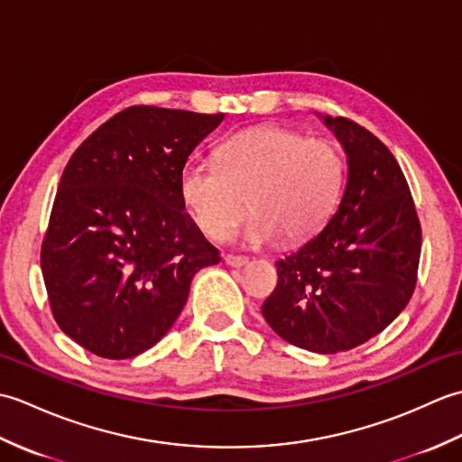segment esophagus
Masks as SVG:
<instances>
[{
  "instance_id": "esophagus-1",
  "label": "esophagus",
  "mask_w": 462,
  "mask_h": 462,
  "mask_svg": "<svg viewBox=\"0 0 462 462\" xmlns=\"http://www.w3.org/2000/svg\"><path fill=\"white\" fill-rule=\"evenodd\" d=\"M224 262L228 263V266H232V268H242V266H246V263H248V258H244V256H232V254H228V256L224 258Z\"/></svg>"
}]
</instances>
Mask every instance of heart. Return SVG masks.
<instances>
[{
    "instance_id": "1",
    "label": "heart",
    "mask_w": 462,
    "mask_h": 462,
    "mask_svg": "<svg viewBox=\"0 0 462 462\" xmlns=\"http://www.w3.org/2000/svg\"><path fill=\"white\" fill-rule=\"evenodd\" d=\"M343 186L346 156L337 143L273 125L236 133L218 146L214 164L189 162L179 179L186 210L212 240L230 238L250 208L244 240L252 246L316 236Z\"/></svg>"
}]
</instances>
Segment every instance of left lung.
I'll return each mask as SVG.
<instances>
[{
  "label": "left lung",
  "mask_w": 462,
  "mask_h": 462,
  "mask_svg": "<svg viewBox=\"0 0 462 462\" xmlns=\"http://www.w3.org/2000/svg\"><path fill=\"white\" fill-rule=\"evenodd\" d=\"M347 156V184L329 222L276 262L262 316L282 339L313 353L361 346L405 310L417 283L420 224L395 156L343 116H321Z\"/></svg>",
  "instance_id": "left-lung-1"
}]
</instances>
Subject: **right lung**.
<instances>
[{
    "label": "right lung",
    "mask_w": 462,
    "mask_h": 462,
    "mask_svg": "<svg viewBox=\"0 0 462 462\" xmlns=\"http://www.w3.org/2000/svg\"><path fill=\"white\" fill-rule=\"evenodd\" d=\"M224 119L129 106L67 162L42 246L57 326L87 351L129 359L172 328L218 250L184 212L179 179Z\"/></svg>",
    "instance_id": "add662e5"
}]
</instances>
